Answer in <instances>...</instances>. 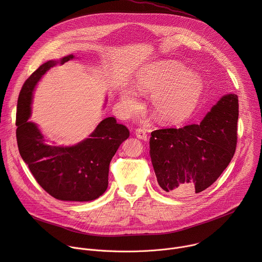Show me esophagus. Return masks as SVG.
I'll return each instance as SVG.
<instances>
[{"instance_id": "34e87169", "label": "esophagus", "mask_w": 262, "mask_h": 262, "mask_svg": "<svg viewBox=\"0 0 262 262\" xmlns=\"http://www.w3.org/2000/svg\"><path fill=\"white\" fill-rule=\"evenodd\" d=\"M135 135L138 139H141V140H144V141L147 140V134L143 128H137L135 130Z\"/></svg>"}]
</instances>
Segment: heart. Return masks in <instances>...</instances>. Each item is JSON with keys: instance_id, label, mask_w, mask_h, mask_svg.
I'll return each mask as SVG.
<instances>
[{"instance_id": "heart-1", "label": "heart", "mask_w": 262, "mask_h": 262, "mask_svg": "<svg viewBox=\"0 0 262 262\" xmlns=\"http://www.w3.org/2000/svg\"><path fill=\"white\" fill-rule=\"evenodd\" d=\"M135 89L151 93L154 117L163 123H178L188 119L198 106L204 83L200 74L188 70L177 61H162L142 67L135 78ZM120 104L125 111L137 107L139 99L134 89L123 88L119 93Z\"/></svg>"}]
</instances>
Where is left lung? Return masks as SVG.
Wrapping results in <instances>:
<instances>
[{
  "mask_svg": "<svg viewBox=\"0 0 262 262\" xmlns=\"http://www.w3.org/2000/svg\"><path fill=\"white\" fill-rule=\"evenodd\" d=\"M237 119V95L226 94L199 124L152 132L150 158L162 190L188 197L210 186L234 156Z\"/></svg>",
  "mask_w": 262,
  "mask_h": 262,
  "instance_id": "1",
  "label": "left lung"
}]
</instances>
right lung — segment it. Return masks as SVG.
<instances>
[{"label": "right lung", "mask_w": 262, "mask_h": 262, "mask_svg": "<svg viewBox=\"0 0 262 262\" xmlns=\"http://www.w3.org/2000/svg\"><path fill=\"white\" fill-rule=\"evenodd\" d=\"M73 58L68 55L50 60L25 82L17 100L16 139L21 159L47 193L58 200L87 202L105 192L111 160L129 137L127 127L117 123L114 117H107L80 143L55 146L48 144L37 124L29 121L37 83L52 67Z\"/></svg>", "instance_id": "add662e5"}]
</instances>
